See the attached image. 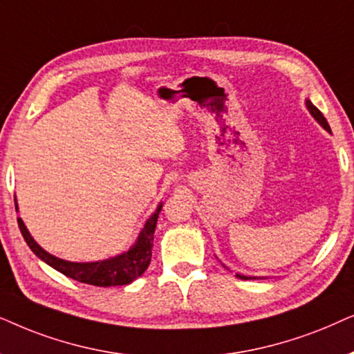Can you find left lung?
<instances>
[{
  "label": "left lung",
  "instance_id": "1",
  "mask_svg": "<svg viewBox=\"0 0 354 354\" xmlns=\"http://www.w3.org/2000/svg\"><path fill=\"white\" fill-rule=\"evenodd\" d=\"M306 108H308L309 113H310V115H313L314 120L317 121L319 124L322 126V128H324L325 131H327V133H332V129H330V126H328L327 120H325L322 113L319 111V108L313 105V102H310L309 98H306ZM221 266H223L225 268H228V267L225 266V263H221ZM236 277H238V279H241V280H256V279H267V277H248V275H243V273H236Z\"/></svg>",
  "mask_w": 354,
  "mask_h": 354
}]
</instances>
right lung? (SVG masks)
<instances>
[{
  "mask_svg": "<svg viewBox=\"0 0 354 354\" xmlns=\"http://www.w3.org/2000/svg\"><path fill=\"white\" fill-rule=\"evenodd\" d=\"M16 202V212H19L17 201ZM163 204L160 202L157 209L152 215L149 216L145 221L144 228L140 230L138 239L131 246L128 251L118 254L115 257L105 259V261H97V262H71L64 261L53 256V254L46 252L39 243L32 238V234L27 230V226L24 225L21 216L17 218L19 228L24 239H26L27 246L32 249V252L37 257L41 259L45 263H48L50 267H53L55 270L63 273V275L69 277V279L81 281V283L93 285V286H120V285H129L131 281L139 279L142 273L147 270L150 259H152V248H153V233L155 226H157L158 214L162 210Z\"/></svg>",
  "mask_w": 354,
  "mask_h": 354,
  "instance_id": "obj_1",
  "label": "right lung"
}]
</instances>
